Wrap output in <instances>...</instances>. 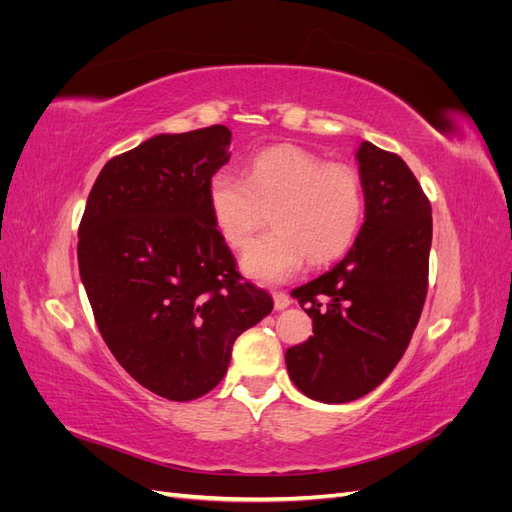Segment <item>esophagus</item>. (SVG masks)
<instances>
[{
    "label": "esophagus",
    "mask_w": 512,
    "mask_h": 512,
    "mask_svg": "<svg viewBox=\"0 0 512 512\" xmlns=\"http://www.w3.org/2000/svg\"><path fill=\"white\" fill-rule=\"evenodd\" d=\"M290 303L292 301H290V297H288L286 292H273V305H275V309H286Z\"/></svg>",
    "instance_id": "34e87169"
}]
</instances>
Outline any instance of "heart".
<instances>
[{"mask_svg":"<svg viewBox=\"0 0 512 512\" xmlns=\"http://www.w3.org/2000/svg\"><path fill=\"white\" fill-rule=\"evenodd\" d=\"M207 205L222 239L241 250L271 220V230L241 256L247 277L277 284L299 271L342 258L365 218L361 175L348 164H327L301 147L258 153L245 175L218 170L207 183Z\"/></svg>","mask_w":512,"mask_h":512,"instance_id":"1","label":"heart"}]
</instances>
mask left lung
Instances as JSON below:
<instances>
[{
  "label": "left lung",
  "mask_w": 512,
  "mask_h": 512,
  "mask_svg": "<svg viewBox=\"0 0 512 512\" xmlns=\"http://www.w3.org/2000/svg\"><path fill=\"white\" fill-rule=\"evenodd\" d=\"M365 222L350 252L292 290L314 335L286 350L288 376L322 404L374 391L404 356L423 312L431 205L408 164L363 141L356 149Z\"/></svg>",
  "instance_id": "left-lung-1"
}]
</instances>
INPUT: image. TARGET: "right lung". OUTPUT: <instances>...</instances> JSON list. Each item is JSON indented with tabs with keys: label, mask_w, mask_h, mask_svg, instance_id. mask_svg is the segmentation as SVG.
Here are the masks:
<instances>
[{
	"label": "right lung",
	"mask_w": 512,
	"mask_h": 512,
	"mask_svg": "<svg viewBox=\"0 0 512 512\" xmlns=\"http://www.w3.org/2000/svg\"><path fill=\"white\" fill-rule=\"evenodd\" d=\"M230 130L158 134L108 160L79 226V271L108 350L145 389L203 397L235 339L271 314L213 224L207 183L230 160Z\"/></svg>",
	"instance_id": "obj_1"
}]
</instances>
